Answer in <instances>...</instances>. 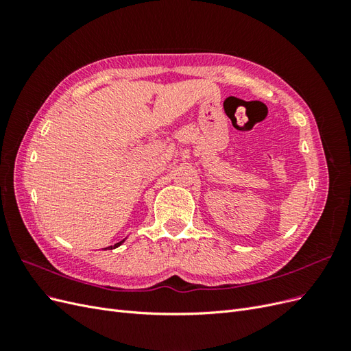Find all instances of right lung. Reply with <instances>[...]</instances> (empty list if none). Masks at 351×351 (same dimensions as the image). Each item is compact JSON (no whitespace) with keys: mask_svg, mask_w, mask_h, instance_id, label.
<instances>
[{"mask_svg":"<svg viewBox=\"0 0 351 351\" xmlns=\"http://www.w3.org/2000/svg\"><path fill=\"white\" fill-rule=\"evenodd\" d=\"M119 244H121V241H120V243H115V244H114V246H110V247H108V249H112V247H117V246H119Z\"/></svg>","mask_w":351,"mask_h":351,"instance_id":"right-lung-1","label":"right lung"}]
</instances>
